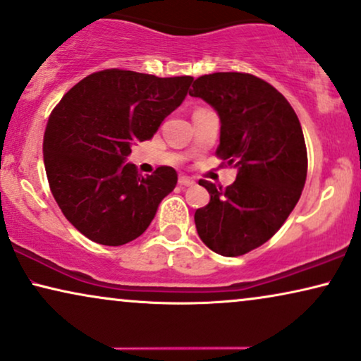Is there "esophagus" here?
I'll return each instance as SVG.
<instances>
[{"instance_id":"obj_1","label":"esophagus","mask_w":361,"mask_h":361,"mask_svg":"<svg viewBox=\"0 0 361 361\" xmlns=\"http://www.w3.org/2000/svg\"><path fill=\"white\" fill-rule=\"evenodd\" d=\"M194 184H195V180L192 179V177H187V176L179 177V185L180 187H192Z\"/></svg>"}]
</instances>
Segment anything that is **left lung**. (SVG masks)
<instances>
[{
	"label": "left lung",
	"instance_id": "1",
	"mask_svg": "<svg viewBox=\"0 0 361 361\" xmlns=\"http://www.w3.org/2000/svg\"><path fill=\"white\" fill-rule=\"evenodd\" d=\"M189 94L217 112V154L237 169L235 182L226 190L199 182L210 202L195 210V228L215 254L243 255L269 240L300 199L307 179L300 121L277 89L252 74H205Z\"/></svg>",
	"mask_w": 361,
	"mask_h": 361
}]
</instances>
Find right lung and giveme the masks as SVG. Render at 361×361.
I'll use <instances>...</instances> for the list:
<instances>
[{
    "label": "right lung",
    "instance_id": "1",
    "mask_svg": "<svg viewBox=\"0 0 361 361\" xmlns=\"http://www.w3.org/2000/svg\"><path fill=\"white\" fill-rule=\"evenodd\" d=\"M192 81L106 69L54 107L43 140L46 176L64 217L89 240L118 247L142 235L174 190L172 167L142 177L128 157L182 104Z\"/></svg>",
    "mask_w": 361,
    "mask_h": 361
}]
</instances>
